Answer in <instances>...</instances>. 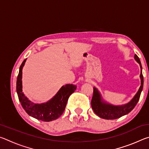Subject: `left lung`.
I'll use <instances>...</instances> for the list:
<instances>
[{"label": "left lung", "mask_w": 149, "mask_h": 149, "mask_svg": "<svg viewBox=\"0 0 149 149\" xmlns=\"http://www.w3.org/2000/svg\"><path fill=\"white\" fill-rule=\"evenodd\" d=\"M135 59L141 66V86L137 94L135 95L133 99L127 104L122 106H113L110 104H107L101 99L100 93L97 88L93 87V95L91 100V107L93 111L98 116L106 120H114L120 118L125 114L130 113L139 100L140 95L143 87V75L142 74V66L137 54H135Z\"/></svg>", "instance_id": "8db88e82"}]
</instances>
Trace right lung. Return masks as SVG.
<instances>
[{
	"label": "right lung",
	"instance_id": "add662e5",
	"mask_svg": "<svg viewBox=\"0 0 149 149\" xmlns=\"http://www.w3.org/2000/svg\"><path fill=\"white\" fill-rule=\"evenodd\" d=\"M26 61V59H25L20 65L16 81V91L22 107L29 116L39 120L50 122L56 120L63 114L69 97L75 91L77 87L72 84L65 85L61 87L57 94L49 102L40 104H34L25 97L22 92V68Z\"/></svg>",
	"mask_w": 149,
	"mask_h": 149
}]
</instances>
